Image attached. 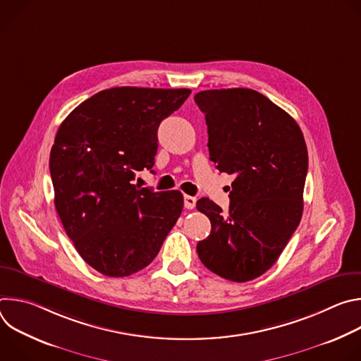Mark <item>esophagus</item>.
<instances>
[{"label": "esophagus", "instance_id": "1", "mask_svg": "<svg viewBox=\"0 0 361 361\" xmlns=\"http://www.w3.org/2000/svg\"><path fill=\"white\" fill-rule=\"evenodd\" d=\"M195 202H197V198L195 197H191V195H184V207L187 210H192L195 207Z\"/></svg>", "mask_w": 361, "mask_h": 361}]
</instances>
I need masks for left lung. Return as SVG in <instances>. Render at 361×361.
<instances>
[{
    "mask_svg": "<svg viewBox=\"0 0 361 361\" xmlns=\"http://www.w3.org/2000/svg\"><path fill=\"white\" fill-rule=\"evenodd\" d=\"M194 101L207 124L210 160L235 174L228 213L209 198L197 201L212 221L197 252L217 276L250 281L277 262L301 220L307 145L294 118L254 90L200 91Z\"/></svg>",
    "mask_w": 361,
    "mask_h": 361,
    "instance_id": "left-lung-1",
    "label": "left lung"
}]
</instances>
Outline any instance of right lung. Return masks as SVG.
Returning <instances> with one entry per match:
<instances>
[{"instance_id": "right-lung-1", "label": "right lung", "mask_w": 361, "mask_h": 361, "mask_svg": "<svg viewBox=\"0 0 361 361\" xmlns=\"http://www.w3.org/2000/svg\"><path fill=\"white\" fill-rule=\"evenodd\" d=\"M188 88L116 87L74 109L49 154L54 204L82 260L109 277H127L159 254L183 212L180 191L137 187L151 170L160 123L188 98Z\"/></svg>"}]
</instances>
